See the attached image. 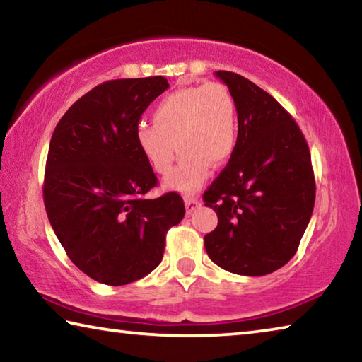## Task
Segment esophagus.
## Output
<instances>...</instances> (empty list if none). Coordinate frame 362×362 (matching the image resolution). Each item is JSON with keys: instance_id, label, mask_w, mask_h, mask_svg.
I'll use <instances>...</instances> for the list:
<instances>
[{"instance_id": "esophagus-1", "label": "esophagus", "mask_w": 362, "mask_h": 362, "mask_svg": "<svg viewBox=\"0 0 362 362\" xmlns=\"http://www.w3.org/2000/svg\"><path fill=\"white\" fill-rule=\"evenodd\" d=\"M185 209H187V214H192L196 207L201 206V201L198 198H185Z\"/></svg>"}]
</instances>
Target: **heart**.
<instances>
[{"instance_id": "obj_1", "label": "heart", "mask_w": 362, "mask_h": 362, "mask_svg": "<svg viewBox=\"0 0 362 362\" xmlns=\"http://www.w3.org/2000/svg\"><path fill=\"white\" fill-rule=\"evenodd\" d=\"M151 121L153 126H137L136 144L151 169L161 175L173 169L177 150L182 151L179 166L164 182L175 192L194 193L211 166H222L236 148V102L222 83L174 90L159 100Z\"/></svg>"}]
</instances>
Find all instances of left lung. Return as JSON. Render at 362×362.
I'll list each match as a JSON object with an SVG mask.
<instances>
[{
  "label": "left lung",
  "mask_w": 362,
  "mask_h": 362,
  "mask_svg": "<svg viewBox=\"0 0 362 362\" xmlns=\"http://www.w3.org/2000/svg\"><path fill=\"white\" fill-rule=\"evenodd\" d=\"M236 102L238 142L203 199L218 217L204 236L214 263L243 276H263L296 255L315 207L308 145L274 97L241 75L216 71Z\"/></svg>",
  "instance_id": "8db88e82"
}]
</instances>
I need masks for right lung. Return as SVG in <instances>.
<instances>
[{"label": "right lung", "mask_w": 362, "mask_h": 362, "mask_svg": "<svg viewBox=\"0 0 362 362\" xmlns=\"http://www.w3.org/2000/svg\"><path fill=\"white\" fill-rule=\"evenodd\" d=\"M164 76L112 79L66 110L54 129L45 173L49 222L70 260L89 278L124 286L163 260L166 233L185 216L174 192L145 199L158 179L136 144Z\"/></svg>", "instance_id": "add662e5"}]
</instances>
